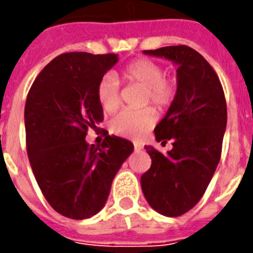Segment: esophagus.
<instances>
[{
    "mask_svg": "<svg viewBox=\"0 0 253 253\" xmlns=\"http://www.w3.org/2000/svg\"><path fill=\"white\" fill-rule=\"evenodd\" d=\"M134 149H135V152H139V150H142V146H141V145H137V143H135V145H134Z\"/></svg>",
    "mask_w": 253,
    "mask_h": 253,
    "instance_id": "34e87169",
    "label": "esophagus"
}]
</instances>
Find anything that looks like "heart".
<instances>
[{
  "label": "heart",
  "mask_w": 253,
  "mask_h": 253,
  "mask_svg": "<svg viewBox=\"0 0 253 253\" xmlns=\"http://www.w3.org/2000/svg\"><path fill=\"white\" fill-rule=\"evenodd\" d=\"M118 77L125 83L143 88L141 107L152 105L156 111L164 112L176 99V81L173 78L165 77L163 66L150 59L132 61L122 69ZM96 97L104 112H115L121 105L119 81L116 77L107 74L101 78L96 88ZM154 123L156 115L152 108L122 111L111 121V131L119 137L139 139L154 126Z\"/></svg>",
  "instance_id": "b5f03b06"
}]
</instances>
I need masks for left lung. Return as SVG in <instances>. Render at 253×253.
Instances as JSON below:
<instances>
[{
	"mask_svg": "<svg viewBox=\"0 0 253 253\" xmlns=\"http://www.w3.org/2000/svg\"><path fill=\"white\" fill-rule=\"evenodd\" d=\"M143 54L169 59L177 66V93L167 115L154 128L156 141L172 149L161 153L145 146L152 159L141 176L146 201L167 217H179L205 194L221 159L226 128V100L217 73L188 46L145 50Z\"/></svg>",
	"mask_w": 253,
	"mask_h": 253,
	"instance_id": "8db88e82",
	"label": "left lung"
}]
</instances>
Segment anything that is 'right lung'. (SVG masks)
<instances>
[{
	"label": "right lung",
	"mask_w": 253,
	"mask_h": 253,
	"mask_svg": "<svg viewBox=\"0 0 253 253\" xmlns=\"http://www.w3.org/2000/svg\"><path fill=\"white\" fill-rule=\"evenodd\" d=\"M118 62L116 54L65 52L35 78L25 101L27 153L38 186L50 206L72 219L90 218L104 207L114 177L132 153L125 138L107 135L89 146L103 110L97 84Z\"/></svg>",
	"instance_id": "add662e5"
}]
</instances>
